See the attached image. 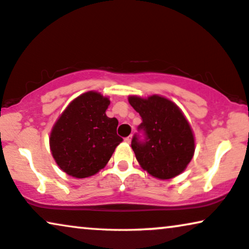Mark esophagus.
Wrapping results in <instances>:
<instances>
[{
  "label": "esophagus",
  "mask_w": 249,
  "mask_h": 249,
  "mask_svg": "<svg viewBox=\"0 0 249 249\" xmlns=\"http://www.w3.org/2000/svg\"><path fill=\"white\" fill-rule=\"evenodd\" d=\"M125 141H126L127 143H130V142L132 141V135H130V137H127V138H125Z\"/></svg>",
  "instance_id": "obj_1"
}]
</instances>
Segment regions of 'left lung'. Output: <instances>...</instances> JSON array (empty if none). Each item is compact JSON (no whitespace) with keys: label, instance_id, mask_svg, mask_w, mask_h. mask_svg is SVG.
Listing matches in <instances>:
<instances>
[{"label":"left lung","instance_id":"8db88e82","mask_svg":"<svg viewBox=\"0 0 249 249\" xmlns=\"http://www.w3.org/2000/svg\"><path fill=\"white\" fill-rule=\"evenodd\" d=\"M130 105L141 116L142 123L131 145L142 168L152 177L168 180L182 173L195 152L191 127L173 102L159 95L148 99L128 98Z\"/></svg>","mask_w":249,"mask_h":249}]
</instances>
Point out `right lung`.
I'll use <instances>...</instances> for the list:
<instances>
[{
  "label": "right lung",
  "instance_id": "add662e5",
  "mask_svg": "<svg viewBox=\"0 0 249 249\" xmlns=\"http://www.w3.org/2000/svg\"><path fill=\"white\" fill-rule=\"evenodd\" d=\"M109 104L98 92H86L71 102L53 126L52 156L71 177L83 178L98 173L123 141L117 135L118 121L106 115Z\"/></svg>",
  "mask_w": 249,
  "mask_h": 249
}]
</instances>
